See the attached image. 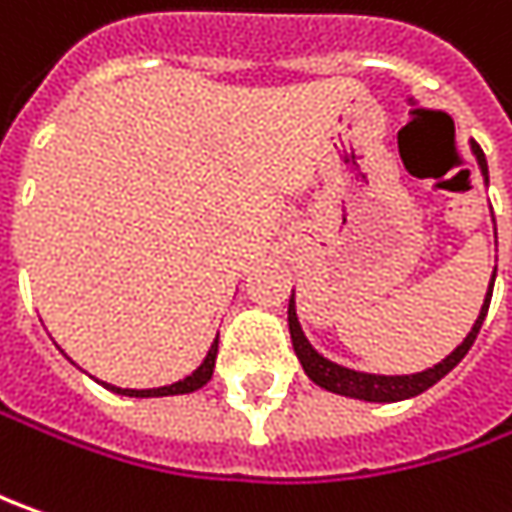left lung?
<instances>
[{
    "mask_svg": "<svg viewBox=\"0 0 512 512\" xmlns=\"http://www.w3.org/2000/svg\"><path fill=\"white\" fill-rule=\"evenodd\" d=\"M470 152L476 155V164H479V169H482V178H485V184H487L485 152H482V147H479L476 141H470ZM493 283H496V272H493V277H490V286H487L482 311H479V317H476L473 328L467 331L465 340L456 345L445 360H439L433 368L416 371V374H368V371H357V368H348V365H340V362L323 357V354L309 343L306 331H303L300 320H297L294 291H291V297H289L291 345H294V354H297V360H300V365H303L306 377H309L314 385H320V388L331 391V394L362 399V402H402V399L419 397L422 391H428L431 385H436L439 379L445 377V374H450L459 362L465 360V354L470 351V345H473V340H476V334H479V328H482V323H485L487 306H490V294H493Z\"/></svg>",
    "mask_w": 512,
    "mask_h": 512,
    "instance_id": "8db88e82",
    "label": "left lung"
}]
</instances>
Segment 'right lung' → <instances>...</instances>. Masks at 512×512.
<instances>
[{
	"label": "right lung",
	"mask_w": 512,
	"mask_h": 512,
	"mask_svg": "<svg viewBox=\"0 0 512 512\" xmlns=\"http://www.w3.org/2000/svg\"><path fill=\"white\" fill-rule=\"evenodd\" d=\"M215 357H218V334H215V340L209 345V351H206V357L203 362L189 374V377L178 379V382H172V385H161V388H118V385H110V382H101L96 379L98 385H104L107 391H113V394H121V397H138V399H150V397H175V394H192V391H198L203 388L209 379H212V371H215ZM70 360V357H67ZM73 362V360H70ZM76 365V362H73Z\"/></svg>",
	"instance_id": "add662e5"
}]
</instances>
